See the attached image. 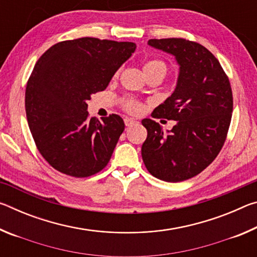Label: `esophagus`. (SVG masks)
<instances>
[{
	"instance_id": "1",
	"label": "esophagus",
	"mask_w": 257,
	"mask_h": 257,
	"mask_svg": "<svg viewBox=\"0 0 257 257\" xmlns=\"http://www.w3.org/2000/svg\"><path fill=\"white\" fill-rule=\"evenodd\" d=\"M124 123H125V125H127V127H130V125H134V124H136V123H138L136 120L135 119H132V118H125L124 119Z\"/></svg>"
}]
</instances>
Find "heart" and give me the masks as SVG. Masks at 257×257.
Here are the masks:
<instances>
[{
  "label": "heart",
  "mask_w": 257,
  "mask_h": 257,
  "mask_svg": "<svg viewBox=\"0 0 257 257\" xmlns=\"http://www.w3.org/2000/svg\"><path fill=\"white\" fill-rule=\"evenodd\" d=\"M120 70L116 71V75H118ZM144 71L146 73V76L150 75H154V73H162V75L165 76V73L168 71V66L167 63L162 60L159 59H151L147 60L145 64H144ZM121 106L123 107V110H125L129 113H133V114H138L139 112L142 111V103L137 101L136 98L134 97H123L121 99Z\"/></svg>",
  "instance_id": "1"
}]
</instances>
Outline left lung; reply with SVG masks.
Listing matches in <instances>:
<instances>
[{"label": "left lung", "instance_id": "left-lung-1", "mask_svg": "<svg viewBox=\"0 0 257 257\" xmlns=\"http://www.w3.org/2000/svg\"><path fill=\"white\" fill-rule=\"evenodd\" d=\"M149 44L175 55L180 73L175 92L152 113L177 123L165 134L154 120L142 121L147 129L143 161L158 179L184 181L206 169L223 147L232 115L231 86L217 59L198 43L162 38Z\"/></svg>", "mask_w": 257, "mask_h": 257}]
</instances>
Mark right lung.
<instances>
[{"instance_id": "obj_1", "label": "right lung", "mask_w": 257, "mask_h": 257, "mask_svg": "<svg viewBox=\"0 0 257 257\" xmlns=\"http://www.w3.org/2000/svg\"><path fill=\"white\" fill-rule=\"evenodd\" d=\"M135 50L133 42L82 37L56 43L38 59L26 87V114L38 152L55 170L86 178L107 165L124 122L113 113L90 118L87 101Z\"/></svg>"}]
</instances>
